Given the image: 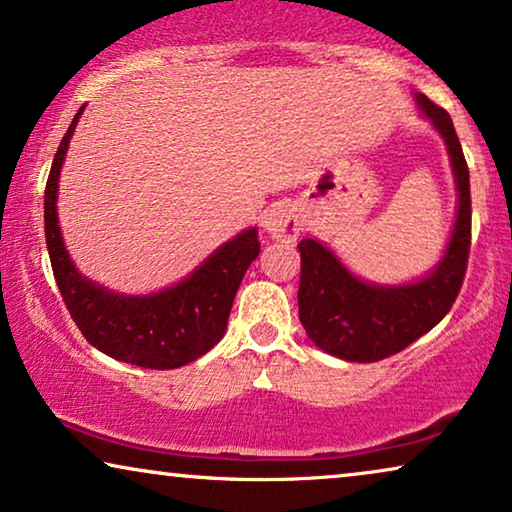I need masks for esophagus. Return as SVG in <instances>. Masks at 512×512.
I'll use <instances>...</instances> for the list:
<instances>
[{
    "mask_svg": "<svg viewBox=\"0 0 512 512\" xmlns=\"http://www.w3.org/2000/svg\"><path fill=\"white\" fill-rule=\"evenodd\" d=\"M263 228H265V233L277 237V240L293 242L300 233L298 209L289 205V202H277V205L265 209Z\"/></svg>",
    "mask_w": 512,
    "mask_h": 512,
    "instance_id": "esophagus-1",
    "label": "esophagus"
}]
</instances>
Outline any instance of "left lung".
<instances>
[{"label":"left lung","instance_id":"8db88e82","mask_svg":"<svg viewBox=\"0 0 512 512\" xmlns=\"http://www.w3.org/2000/svg\"><path fill=\"white\" fill-rule=\"evenodd\" d=\"M419 107L443 135L459 188V212L450 247L438 268L408 286H373L349 275L317 240L300 249L298 317L314 345L347 361L373 363L403 352L450 312L464 284L471 251V179L452 118L426 95Z\"/></svg>","mask_w":512,"mask_h":512}]
</instances>
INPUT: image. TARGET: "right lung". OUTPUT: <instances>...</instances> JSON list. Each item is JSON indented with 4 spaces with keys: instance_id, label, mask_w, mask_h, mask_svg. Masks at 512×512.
Returning <instances> with one entry per match:
<instances>
[{
    "instance_id": "right-lung-1",
    "label": "right lung",
    "mask_w": 512,
    "mask_h": 512,
    "mask_svg": "<svg viewBox=\"0 0 512 512\" xmlns=\"http://www.w3.org/2000/svg\"><path fill=\"white\" fill-rule=\"evenodd\" d=\"M83 107L62 137L44 195L46 247L69 314L90 345L132 366L167 370L207 354L223 338L244 272L261 244L256 228L216 249L191 277L153 296H118L83 279L69 261L58 228V177Z\"/></svg>"
}]
</instances>
